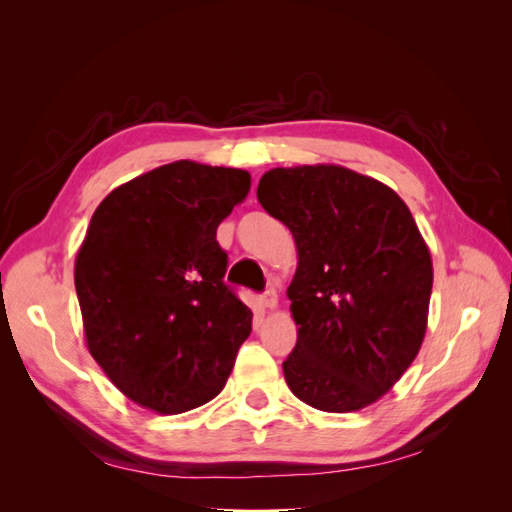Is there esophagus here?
I'll list each match as a JSON object with an SVG mask.
<instances>
[{"mask_svg": "<svg viewBox=\"0 0 512 512\" xmlns=\"http://www.w3.org/2000/svg\"><path fill=\"white\" fill-rule=\"evenodd\" d=\"M260 303H262V307L273 309L277 305V292H275V288H267V292L260 297Z\"/></svg>", "mask_w": 512, "mask_h": 512, "instance_id": "1", "label": "esophagus"}]
</instances>
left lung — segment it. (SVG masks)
I'll return each instance as SVG.
<instances>
[{"instance_id": "8db88e82", "label": "left lung", "mask_w": 512, "mask_h": 512, "mask_svg": "<svg viewBox=\"0 0 512 512\" xmlns=\"http://www.w3.org/2000/svg\"><path fill=\"white\" fill-rule=\"evenodd\" d=\"M256 196L299 252L288 389L324 412L374 404L404 376L427 329L433 267L408 205L335 164L273 168Z\"/></svg>"}]
</instances>
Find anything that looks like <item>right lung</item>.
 <instances>
[{
    "label": "right lung",
    "instance_id": "obj_1",
    "mask_svg": "<svg viewBox=\"0 0 512 512\" xmlns=\"http://www.w3.org/2000/svg\"><path fill=\"white\" fill-rule=\"evenodd\" d=\"M247 170L179 160L119 185L74 262L85 339L117 389L160 414L218 395L252 331L224 284L215 232L250 192Z\"/></svg>",
    "mask_w": 512,
    "mask_h": 512
}]
</instances>
